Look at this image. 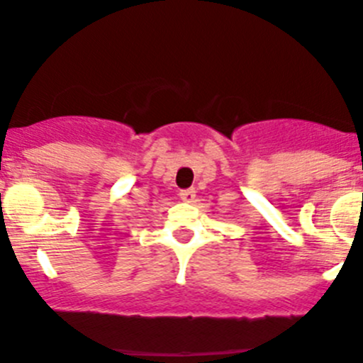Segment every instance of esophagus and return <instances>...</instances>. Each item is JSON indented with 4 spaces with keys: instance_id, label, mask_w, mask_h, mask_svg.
<instances>
[{
    "instance_id": "esophagus-1",
    "label": "esophagus",
    "mask_w": 363,
    "mask_h": 363,
    "mask_svg": "<svg viewBox=\"0 0 363 363\" xmlns=\"http://www.w3.org/2000/svg\"><path fill=\"white\" fill-rule=\"evenodd\" d=\"M179 196H181L182 201H188V203H191V201L194 200V196H196V191H194V188L182 189V191L179 193Z\"/></svg>"
}]
</instances>
